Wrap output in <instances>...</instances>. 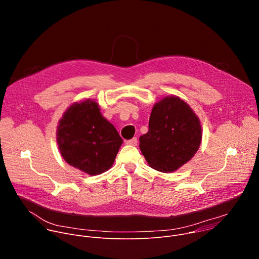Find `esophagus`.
Segmentation results:
<instances>
[{
  "instance_id": "34e87169",
  "label": "esophagus",
  "mask_w": 259,
  "mask_h": 259,
  "mask_svg": "<svg viewBox=\"0 0 259 259\" xmlns=\"http://www.w3.org/2000/svg\"><path fill=\"white\" fill-rule=\"evenodd\" d=\"M126 144H129V145H133V146L137 145V137H133L132 139H130V140H127V141H126Z\"/></svg>"
}]
</instances>
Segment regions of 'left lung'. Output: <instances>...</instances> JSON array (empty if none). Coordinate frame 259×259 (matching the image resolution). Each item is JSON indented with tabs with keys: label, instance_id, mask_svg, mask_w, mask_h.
Listing matches in <instances>:
<instances>
[{
	"label": "left lung",
	"instance_id": "obj_1",
	"mask_svg": "<svg viewBox=\"0 0 259 259\" xmlns=\"http://www.w3.org/2000/svg\"><path fill=\"white\" fill-rule=\"evenodd\" d=\"M201 141L200 119L186 101L171 95L155 103L139 147L150 167L171 173L195 156Z\"/></svg>",
	"mask_w": 259,
	"mask_h": 259
}]
</instances>
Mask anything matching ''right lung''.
Listing matches in <instances>:
<instances>
[{"label":"right lung","mask_w":259,"mask_h":259,"mask_svg":"<svg viewBox=\"0 0 259 259\" xmlns=\"http://www.w3.org/2000/svg\"><path fill=\"white\" fill-rule=\"evenodd\" d=\"M58 149L64 161L89 175L113 166L123 143L115 126L100 113L92 99L72 103L58 122Z\"/></svg>","instance_id":"obj_1"}]
</instances>
